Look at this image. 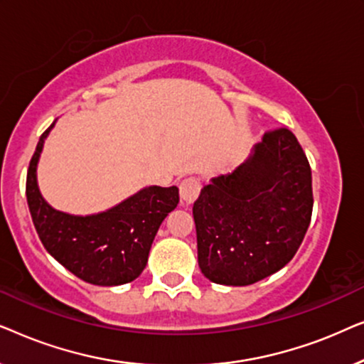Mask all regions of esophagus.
<instances>
[{"label": "esophagus", "instance_id": "1", "mask_svg": "<svg viewBox=\"0 0 364 364\" xmlns=\"http://www.w3.org/2000/svg\"><path fill=\"white\" fill-rule=\"evenodd\" d=\"M200 182L196 177H187L183 178L178 186V192H181V198L183 203H193V200L198 197L200 193Z\"/></svg>", "mask_w": 364, "mask_h": 364}]
</instances>
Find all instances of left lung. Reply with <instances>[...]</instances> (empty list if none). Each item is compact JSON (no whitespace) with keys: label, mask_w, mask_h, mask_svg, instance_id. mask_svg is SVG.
<instances>
[{"label":"left lung","mask_w":364,"mask_h":364,"mask_svg":"<svg viewBox=\"0 0 364 364\" xmlns=\"http://www.w3.org/2000/svg\"><path fill=\"white\" fill-rule=\"evenodd\" d=\"M310 162L290 129L268 131L247 162L203 186L192 213L198 267L213 283L252 285L287 265L311 220Z\"/></svg>","instance_id":"1"}]
</instances>
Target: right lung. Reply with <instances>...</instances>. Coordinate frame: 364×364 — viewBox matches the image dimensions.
Masks as SVG:
<instances>
[{
	"instance_id": "1",
	"label": "right lung",
	"mask_w": 364,
	"mask_h": 364,
	"mask_svg": "<svg viewBox=\"0 0 364 364\" xmlns=\"http://www.w3.org/2000/svg\"><path fill=\"white\" fill-rule=\"evenodd\" d=\"M43 132L29 162L26 198L39 240L64 268L81 280L99 287H116L141 275L149 250L164 218L178 203V188L147 187L127 200L96 215H69L54 210L39 193L36 167Z\"/></svg>"
}]
</instances>
